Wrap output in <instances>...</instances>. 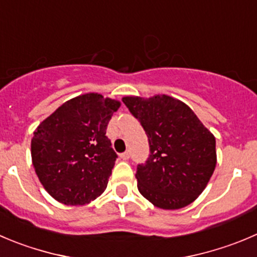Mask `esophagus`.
Returning <instances> with one entry per match:
<instances>
[{"label": "esophagus", "instance_id": "obj_1", "mask_svg": "<svg viewBox=\"0 0 257 257\" xmlns=\"http://www.w3.org/2000/svg\"><path fill=\"white\" fill-rule=\"evenodd\" d=\"M122 160H128L130 159V151H124V153L121 154Z\"/></svg>", "mask_w": 257, "mask_h": 257}]
</instances>
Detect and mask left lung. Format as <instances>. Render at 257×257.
Listing matches in <instances>:
<instances>
[{"label":"left lung","instance_id":"8db88e82","mask_svg":"<svg viewBox=\"0 0 257 257\" xmlns=\"http://www.w3.org/2000/svg\"><path fill=\"white\" fill-rule=\"evenodd\" d=\"M148 135L150 155L136 170L139 192L155 207L179 209L203 192L217 163L216 139L185 103L165 96L123 97Z\"/></svg>","mask_w":257,"mask_h":257}]
</instances>
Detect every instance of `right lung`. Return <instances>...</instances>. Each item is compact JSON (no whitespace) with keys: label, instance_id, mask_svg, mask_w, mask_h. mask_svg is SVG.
<instances>
[{"label":"right lung","instance_id":"1","mask_svg":"<svg viewBox=\"0 0 257 257\" xmlns=\"http://www.w3.org/2000/svg\"><path fill=\"white\" fill-rule=\"evenodd\" d=\"M119 106L98 93L83 94L39 124L31 140L33 165L54 199L83 206L104 192L117 158L106 130Z\"/></svg>","mask_w":257,"mask_h":257}]
</instances>
